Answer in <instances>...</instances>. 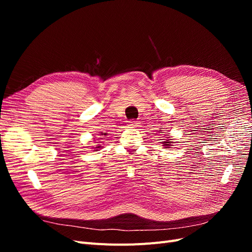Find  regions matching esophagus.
Segmentation results:
<instances>
[{"label":"esophagus","instance_id":"34e87169","mask_svg":"<svg viewBox=\"0 0 252 252\" xmlns=\"http://www.w3.org/2000/svg\"><path fill=\"white\" fill-rule=\"evenodd\" d=\"M138 122H136V121H128L127 122V126L128 127H136V126H138Z\"/></svg>","mask_w":252,"mask_h":252}]
</instances>
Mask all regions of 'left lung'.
<instances>
[{"instance_id": "left-lung-1", "label": "left lung", "mask_w": 252, "mask_h": 252, "mask_svg": "<svg viewBox=\"0 0 252 252\" xmlns=\"http://www.w3.org/2000/svg\"><path fill=\"white\" fill-rule=\"evenodd\" d=\"M162 129V128H161ZM172 143L173 142H171V139H166L164 142H162V144H163V146L165 147V148H169L171 145H172Z\"/></svg>"}]
</instances>
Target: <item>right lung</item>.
Returning <instances> with one entry per match:
<instances>
[{"mask_svg":"<svg viewBox=\"0 0 252 252\" xmlns=\"http://www.w3.org/2000/svg\"><path fill=\"white\" fill-rule=\"evenodd\" d=\"M101 133H102V134H104V135H106V133H105V132H104V133H103V132H101ZM95 148H101V146H97V147H95ZM96 150H97V149H96Z\"/></svg>","mask_w":252,"mask_h":252,"instance_id":"1","label":"right lung"}]
</instances>
